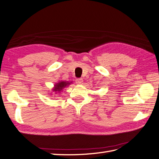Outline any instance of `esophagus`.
Instances as JSON below:
<instances>
[{
    "mask_svg": "<svg viewBox=\"0 0 159 159\" xmlns=\"http://www.w3.org/2000/svg\"><path fill=\"white\" fill-rule=\"evenodd\" d=\"M75 82L77 83V84H81L83 82V80L82 78H77L75 80Z\"/></svg>",
    "mask_w": 159,
    "mask_h": 159,
    "instance_id": "obj_1",
    "label": "esophagus"
}]
</instances>
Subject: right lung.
<instances>
[{"instance_id": "1", "label": "right lung", "mask_w": 159, "mask_h": 159, "mask_svg": "<svg viewBox=\"0 0 159 159\" xmlns=\"http://www.w3.org/2000/svg\"><path fill=\"white\" fill-rule=\"evenodd\" d=\"M69 84L70 83L66 82H60L55 85V89H53V90L54 91H60L61 90H62V89L65 88L66 86L69 85Z\"/></svg>"}]
</instances>
